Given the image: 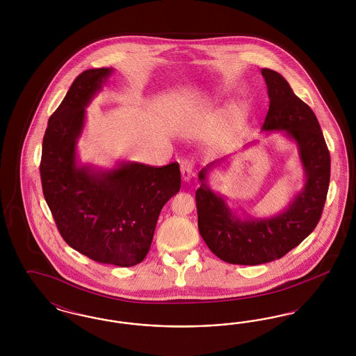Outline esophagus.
<instances>
[{"label": "esophagus", "mask_w": 356, "mask_h": 356, "mask_svg": "<svg viewBox=\"0 0 356 356\" xmlns=\"http://www.w3.org/2000/svg\"><path fill=\"white\" fill-rule=\"evenodd\" d=\"M180 170H181V177H183V180L186 183H188L195 176V173H193V164L191 161H188V160L181 163Z\"/></svg>", "instance_id": "1"}]
</instances>
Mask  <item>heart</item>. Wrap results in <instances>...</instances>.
<instances>
[{
    "label": "heart",
    "instance_id": "obj_1",
    "mask_svg": "<svg viewBox=\"0 0 356 356\" xmlns=\"http://www.w3.org/2000/svg\"><path fill=\"white\" fill-rule=\"evenodd\" d=\"M229 109H231V106H229L228 104H222V105L218 106V108L215 109V112L212 113V118L222 116V115H224V113H227ZM231 111H232V115L236 118V120L240 119V118L243 116V109H241V106H238V105H234Z\"/></svg>",
    "mask_w": 356,
    "mask_h": 356
}]
</instances>
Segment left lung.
I'll return each mask as SVG.
<instances>
[{"label": "left lung", "mask_w": 356, "mask_h": 356, "mask_svg": "<svg viewBox=\"0 0 356 356\" xmlns=\"http://www.w3.org/2000/svg\"><path fill=\"white\" fill-rule=\"evenodd\" d=\"M261 74L270 99L261 132H282L296 145L305 175L303 186L282 211L257 218L231 208L228 197L209 186V175L231 156L212 161L199 172V231L208 248L229 264L270 263L299 245L321 220L330 184V152L315 113L293 93L280 73L263 68ZM256 144L252 141L247 147Z\"/></svg>", "instance_id": "obj_1"}]
</instances>
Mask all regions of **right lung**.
<instances>
[{"mask_svg": "<svg viewBox=\"0 0 356 356\" xmlns=\"http://www.w3.org/2000/svg\"><path fill=\"white\" fill-rule=\"evenodd\" d=\"M113 68L88 69L69 88L48 121L42 141L41 181L45 200L63 238L95 261L132 267L152 244L163 207L181 186L172 163L154 168L118 160L112 168L79 157L86 109L102 90Z\"/></svg>", "mask_w": 356, "mask_h": 356, "instance_id": "add662e5", "label": "right lung"}]
</instances>
